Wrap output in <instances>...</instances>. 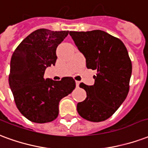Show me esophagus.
<instances>
[{"label":"esophagus","instance_id":"obj_1","mask_svg":"<svg viewBox=\"0 0 148 148\" xmlns=\"http://www.w3.org/2000/svg\"><path fill=\"white\" fill-rule=\"evenodd\" d=\"M75 85H76V87H78L79 85V81H77V80H75Z\"/></svg>","mask_w":148,"mask_h":148}]
</instances>
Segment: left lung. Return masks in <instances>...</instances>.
<instances>
[{
  "label": "left lung",
  "instance_id": "8db88e82",
  "mask_svg": "<svg viewBox=\"0 0 148 148\" xmlns=\"http://www.w3.org/2000/svg\"><path fill=\"white\" fill-rule=\"evenodd\" d=\"M69 34L86 58L87 69L97 71L94 85L79 84L87 98L77 104V111L87 121H103L117 111L129 93L132 62L127 49L119 38L101 30Z\"/></svg>",
  "mask_w": 148,
  "mask_h": 148
}]
</instances>
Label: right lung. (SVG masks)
<instances>
[{
  "mask_svg": "<svg viewBox=\"0 0 148 148\" xmlns=\"http://www.w3.org/2000/svg\"><path fill=\"white\" fill-rule=\"evenodd\" d=\"M69 31L38 29L23 40L11 58L9 86L19 112L35 123L50 122L59 113V102L75 87L72 77L60 81L44 79L47 67L55 65L56 49Z\"/></svg>",
  "mask_w": 148,
  "mask_h": 148,
  "instance_id": "right-lung-1",
  "label": "right lung"
}]
</instances>
